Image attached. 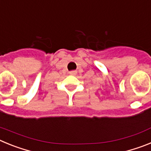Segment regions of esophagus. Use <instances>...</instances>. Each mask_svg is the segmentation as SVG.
<instances>
[{
	"label": "esophagus",
	"mask_w": 151,
	"mask_h": 151,
	"mask_svg": "<svg viewBox=\"0 0 151 151\" xmlns=\"http://www.w3.org/2000/svg\"><path fill=\"white\" fill-rule=\"evenodd\" d=\"M77 73L76 71H70L69 72V75H71V76H76Z\"/></svg>",
	"instance_id": "1"
}]
</instances>
